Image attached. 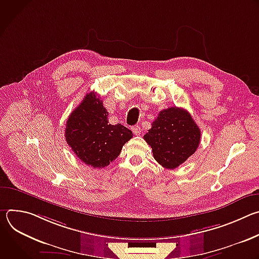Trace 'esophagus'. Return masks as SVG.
Returning <instances> with one entry per match:
<instances>
[{"instance_id":"34e87169","label":"esophagus","mask_w":259,"mask_h":259,"mask_svg":"<svg viewBox=\"0 0 259 259\" xmlns=\"http://www.w3.org/2000/svg\"><path fill=\"white\" fill-rule=\"evenodd\" d=\"M131 129H132V132L134 133V135H139V134L141 133V128H140V126H138V125L133 126Z\"/></svg>"}]
</instances>
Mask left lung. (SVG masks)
Returning <instances> with one entry per match:
<instances>
[{
    "instance_id": "1",
    "label": "left lung",
    "mask_w": 259,
    "mask_h": 259,
    "mask_svg": "<svg viewBox=\"0 0 259 259\" xmlns=\"http://www.w3.org/2000/svg\"><path fill=\"white\" fill-rule=\"evenodd\" d=\"M143 137L155 160L164 168L175 169L197 151L201 131L189 112L174 106L161 110Z\"/></svg>"
}]
</instances>
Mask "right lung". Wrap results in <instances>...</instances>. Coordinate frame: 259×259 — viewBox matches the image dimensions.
Returning <instances> with one entry per match:
<instances>
[{
  "mask_svg": "<svg viewBox=\"0 0 259 259\" xmlns=\"http://www.w3.org/2000/svg\"><path fill=\"white\" fill-rule=\"evenodd\" d=\"M108 113L94 91L87 93L66 121L65 139L86 165L104 168L120 155L132 131L121 124H108Z\"/></svg>",
  "mask_w": 259,
  "mask_h": 259,
  "instance_id": "obj_1",
  "label": "right lung"
}]
</instances>
